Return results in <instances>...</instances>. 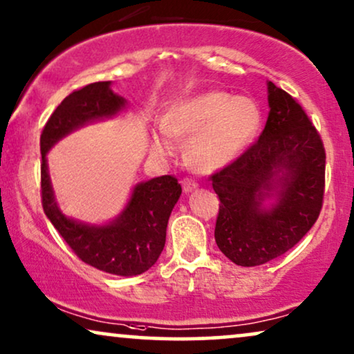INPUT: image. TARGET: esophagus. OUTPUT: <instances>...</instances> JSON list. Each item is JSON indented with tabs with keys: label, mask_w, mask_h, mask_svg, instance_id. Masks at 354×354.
Wrapping results in <instances>:
<instances>
[{
	"label": "esophagus",
	"mask_w": 354,
	"mask_h": 354,
	"mask_svg": "<svg viewBox=\"0 0 354 354\" xmlns=\"http://www.w3.org/2000/svg\"><path fill=\"white\" fill-rule=\"evenodd\" d=\"M181 185H183V189H185V192H189V191L196 189V187H197V183L192 180V178H189V176L183 178Z\"/></svg>",
	"instance_id": "34e87169"
}]
</instances>
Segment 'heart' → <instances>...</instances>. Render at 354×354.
Segmentation results:
<instances>
[{
  "label": "heart",
  "instance_id": "heart-1",
  "mask_svg": "<svg viewBox=\"0 0 354 354\" xmlns=\"http://www.w3.org/2000/svg\"><path fill=\"white\" fill-rule=\"evenodd\" d=\"M261 111L256 102L228 92H204L168 108L163 124L153 131L152 145L160 153L176 149L173 136L191 138L187 160L201 171H215L241 155L256 136Z\"/></svg>",
  "mask_w": 354,
  "mask_h": 354
}]
</instances>
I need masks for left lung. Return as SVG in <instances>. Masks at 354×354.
I'll return each mask as SVG.
<instances>
[{"label": "left lung", "mask_w": 354, "mask_h": 354, "mask_svg": "<svg viewBox=\"0 0 354 354\" xmlns=\"http://www.w3.org/2000/svg\"><path fill=\"white\" fill-rule=\"evenodd\" d=\"M268 105L261 136L210 174L220 199L216 246L241 267L283 256L313 228L324 204L325 149L319 131L298 100L273 82ZM272 189H279V204L266 212L260 204Z\"/></svg>", "instance_id": "left-lung-1"}]
</instances>
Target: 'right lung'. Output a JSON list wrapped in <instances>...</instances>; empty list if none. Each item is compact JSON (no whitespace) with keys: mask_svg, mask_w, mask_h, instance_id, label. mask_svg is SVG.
Masks as SVG:
<instances>
[{"mask_svg":"<svg viewBox=\"0 0 354 354\" xmlns=\"http://www.w3.org/2000/svg\"><path fill=\"white\" fill-rule=\"evenodd\" d=\"M122 105L124 98L106 81L71 92L56 106L40 136V196L45 215L82 262L113 275L133 277L149 270L163 251L169 214L181 196L176 176L165 174L140 183L120 218L105 226H87L61 214L46 169V152L56 140L84 122L115 115Z\"/></svg>","mask_w":354,"mask_h":354,"instance_id":"add662e5","label":"right lung"}]
</instances>
